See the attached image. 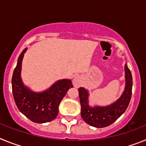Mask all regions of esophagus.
Segmentation results:
<instances>
[{"label":"esophagus","mask_w":146,"mask_h":146,"mask_svg":"<svg viewBox=\"0 0 146 146\" xmlns=\"http://www.w3.org/2000/svg\"><path fill=\"white\" fill-rule=\"evenodd\" d=\"M81 84H82V80L80 77L77 76L74 78L73 80V85L75 88H79L80 86H81Z\"/></svg>","instance_id":"34e87169"}]
</instances>
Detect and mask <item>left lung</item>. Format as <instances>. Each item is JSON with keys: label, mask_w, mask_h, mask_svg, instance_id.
<instances>
[{"label": "left lung", "mask_w": 146, "mask_h": 146, "mask_svg": "<svg viewBox=\"0 0 146 146\" xmlns=\"http://www.w3.org/2000/svg\"><path fill=\"white\" fill-rule=\"evenodd\" d=\"M126 87L122 96L115 102L107 107L91 108L88 105V94L84 88L78 89L81 105V116L91 126L103 128L112 124L126 111L130 102L132 90V77L127 65L125 64Z\"/></svg>", "instance_id": "left-lung-1"}]
</instances>
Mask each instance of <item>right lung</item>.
Instances as JSON below:
<instances>
[{"mask_svg":"<svg viewBox=\"0 0 146 146\" xmlns=\"http://www.w3.org/2000/svg\"><path fill=\"white\" fill-rule=\"evenodd\" d=\"M24 49L17 60L13 72L11 85L14 99L17 107L23 114L35 123H47L55 119L58 113V107L70 88V80H60L42 93H35L24 86L21 80V68Z\"/></svg>","mask_w":146,"mask_h":146,"instance_id":"add662e5","label":"right lung"}]
</instances>
